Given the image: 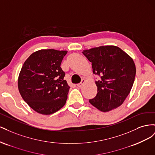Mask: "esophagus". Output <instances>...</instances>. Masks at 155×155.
<instances>
[{
  "label": "esophagus",
  "instance_id": "esophagus-1",
  "mask_svg": "<svg viewBox=\"0 0 155 155\" xmlns=\"http://www.w3.org/2000/svg\"><path fill=\"white\" fill-rule=\"evenodd\" d=\"M85 83V80L84 79H81V83H78V85H77V86L78 87H79V88H81L83 85H84V83Z\"/></svg>",
  "mask_w": 155,
  "mask_h": 155
}]
</instances>
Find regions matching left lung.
Masks as SVG:
<instances>
[{"mask_svg": "<svg viewBox=\"0 0 155 155\" xmlns=\"http://www.w3.org/2000/svg\"><path fill=\"white\" fill-rule=\"evenodd\" d=\"M92 63V72L100 76L95 81L97 93L89 100L102 112L116 109L123 104L133 85L136 67L132 58L116 46L107 45L83 51Z\"/></svg>", "mask_w": 155, "mask_h": 155, "instance_id": "8db88e82", "label": "left lung"}]
</instances>
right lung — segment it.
<instances>
[{
    "label": "right lung",
    "instance_id": "1",
    "mask_svg": "<svg viewBox=\"0 0 155 155\" xmlns=\"http://www.w3.org/2000/svg\"><path fill=\"white\" fill-rule=\"evenodd\" d=\"M67 53L66 50H40L31 54L22 65L18 91L26 104L39 114H54L66 104L70 87L60 66Z\"/></svg>",
    "mask_w": 155,
    "mask_h": 155
}]
</instances>
